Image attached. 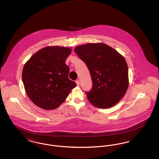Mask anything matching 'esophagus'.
<instances>
[{"mask_svg":"<svg viewBox=\"0 0 159 159\" xmlns=\"http://www.w3.org/2000/svg\"><path fill=\"white\" fill-rule=\"evenodd\" d=\"M76 83L77 86H79V85H80V82H79V80H76Z\"/></svg>","mask_w":159,"mask_h":159,"instance_id":"1","label":"esophagus"}]
</instances>
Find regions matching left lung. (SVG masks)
Wrapping results in <instances>:
<instances>
[{"instance_id":"1","label":"left lung","mask_w":159,"mask_h":159,"mask_svg":"<svg viewBox=\"0 0 159 159\" xmlns=\"http://www.w3.org/2000/svg\"><path fill=\"white\" fill-rule=\"evenodd\" d=\"M75 52L91 73L92 88L86 92L89 101L100 108L116 105L128 88V68L124 57L102 43L77 46Z\"/></svg>"}]
</instances>
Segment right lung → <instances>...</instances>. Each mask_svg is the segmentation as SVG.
<instances>
[{
  "label": "right lung",
  "mask_w": 159,
  "mask_h": 159,
  "mask_svg": "<svg viewBox=\"0 0 159 159\" xmlns=\"http://www.w3.org/2000/svg\"><path fill=\"white\" fill-rule=\"evenodd\" d=\"M71 49L47 46L34 53L23 67L22 79L31 101L45 110H53L64 102L76 83L69 79L65 63Z\"/></svg>",
  "instance_id": "right-lung-1"
}]
</instances>
